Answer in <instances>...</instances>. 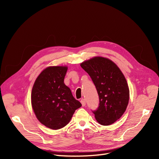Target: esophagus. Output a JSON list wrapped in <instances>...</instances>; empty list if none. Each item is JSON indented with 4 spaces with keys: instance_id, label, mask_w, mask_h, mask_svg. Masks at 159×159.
I'll list each match as a JSON object with an SVG mask.
<instances>
[{
    "instance_id": "esophagus-1",
    "label": "esophagus",
    "mask_w": 159,
    "mask_h": 159,
    "mask_svg": "<svg viewBox=\"0 0 159 159\" xmlns=\"http://www.w3.org/2000/svg\"><path fill=\"white\" fill-rule=\"evenodd\" d=\"M80 102H81V105H82V106H85V104H86V103H85V100L84 99H81V101H80Z\"/></svg>"
}]
</instances>
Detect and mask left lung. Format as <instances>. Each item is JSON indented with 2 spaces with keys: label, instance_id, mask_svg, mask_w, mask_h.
<instances>
[{
  "label": "left lung",
  "instance_id": "obj_1",
  "mask_svg": "<svg viewBox=\"0 0 159 159\" xmlns=\"http://www.w3.org/2000/svg\"><path fill=\"white\" fill-rule=\"evenodd\" d=\"M91 77L97 89L99 103L92 111L97 121L109 125L125 111L129 89L124 75L114 62L103 57H94L80 64Z\"/></svg>",
  "mask_w": 159,
  "mask_h": 159
}]
</instances>
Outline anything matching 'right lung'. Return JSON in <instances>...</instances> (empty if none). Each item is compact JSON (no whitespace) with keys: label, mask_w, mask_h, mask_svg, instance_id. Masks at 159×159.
Returning <instances> with one entry per match:
<instances>
[{"label":"right lung","mask_w":159,"mask_h":159,"mask_svg":"<svg viewBox=\"0 0 159 159\" xmlns=\"http://www.w3.org/2000/svg\"><path fill=\"white\" fill-rule=\"evenodd\" d=\"M67 70V66L48 67L38 76L32 89L34 112L38 121L52 129L65 127L81 106L64 82Z\"/></svg>","instance_id":"add662e5"}]
</instances>
